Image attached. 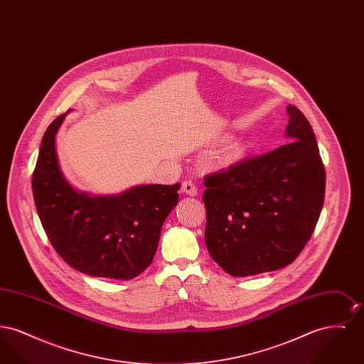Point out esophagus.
Returning a JSON list of instances; mask_svg holds the SVG:
<instances>
[{
    "label": "esophagus",
    "mask_w": 364,
    "mask_h": 364,
    "mask_svg": "<svg viewBox=\"0 0 364 364\" xmlns=\"http://www.w3.org/2000/svg\"><path fill=\"white\" fill-rule=\"evenodd\" d=\"M181 192H183V193H187V195H190V196H195V195L198 193L196 187L193 186V183H192L191 180H187V181H184V183H183V186H181Z\"/></svg>",
    "instance_id": "34e87169"
}]
</instances>
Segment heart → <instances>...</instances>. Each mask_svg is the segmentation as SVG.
<instances>
[{
    "instance_id": "b5f03b06",
    "label": "heart",
    "mask_w": 364,
    "mask_h": 364,
    "mask_svg": "<svg viewBox=\"0 0 364 364\" xmlns=\"http://www.w3.org/2000/svg\"><path fill=\"white\" fill-rule=\"evenodd\" d=\"M245 153V146L242 141H232L226 146L225 149L215 156V164L220 168H228L236 164Z\"/></svg>"
}]
</instances>
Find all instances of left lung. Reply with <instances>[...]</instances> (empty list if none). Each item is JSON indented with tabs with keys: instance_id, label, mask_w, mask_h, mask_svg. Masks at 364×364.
<instances>
[{
	"instance_id": "8db88e82",
	"label": "left lung",
	"mask_w": 364,
	"mask_h": 364,
	"mask_svg": "<svg viewBox=\"0 0 364 364\" xmlns=\"http://www.w3.org/2000/svg\"><path fill=\"white\" fill-rule=\"evenodd\" d=\"M291 141L205 177V240L228 274L247 277L292 263L311 237L325 200V168L311 125L292 105Z\"/></svg>"
}]
</instances>
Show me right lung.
I'll list each match as a JSON object with an SVG mask.
<instances>
[{"instance_id":"add662e5","label":"right lung","mask_w":364,"mask_h":364,"mask_svg":"<svg viewBox=\"0 0 364 364\" xmlns=\"http://www.w3.org/2000/svg\"><path fill=\"white\" fill-rule=\"evenodd\" d=\"M46 129L33 174L35 208L53 248L70 267L92 277L131 279L151 264L164 225L178 202L180 184L136 186L120 195L91 196L61 172L55 135Z\"/></svg>"}]
</instances>
